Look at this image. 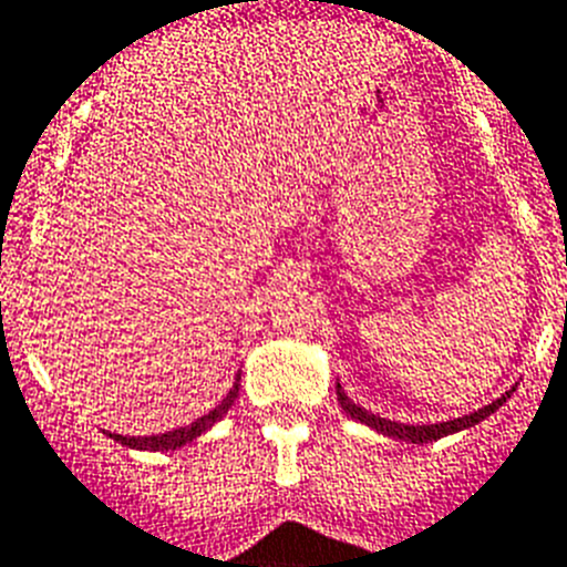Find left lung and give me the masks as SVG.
I'll return each instance as SVG.
<instances>
[{"label":"left lung","mask_w":567,"mask_h":567,"mask_svg":"<svg viewBox=\"0 0 567 567\" xmlns=\"http://www.w3.org/2000/svg\"><path fill=\"white\" fill-rule=\"evenodd\" d=\"M511 393H514V388L502 393L499 400L491 402V405L480 408V411H474V413H467V416H460V420L436 422V425H405V422H391V420H382V416H377V413H368L365 408H359L357 402H351L348 396H344L342 385H337L339 405L344 408V413H348L351 420H357V422H362V425L373 427V431H379L382 436H393V440L413 442V445H422V442H436V440H442V436H447V433H456V431H465V427L480 425V422L485 420V416H491L496 408L505 405V400H508Z\"/></svg>","instance_id":"1"}]
</instances>
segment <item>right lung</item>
I'll return each mask as SVG.
<instances>
[{"label": "right lung", "instance_id": "add662e5", "mask_svg": "<svg viewBox=\"0 0 567 567\" xmlns=\"http://www.w3.org/2000/svg\"><path fill=\"white\" fill-rule=\"evenodd\" d=\"M239 377H243V373H236V382L228 391V396H225L214 411H208L205 416L190 422V425L176 427V431H167V433H154V436H122V433H107V436L125 447H136V451H176V447L188 445V442H194L196 436H202V433L210 431L216 422L223 420L225 413H228V408L236 402V396H239Z\"/></svg>", "mask_w": 567, "mask_h": 567}]
</instances>
